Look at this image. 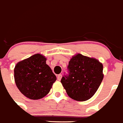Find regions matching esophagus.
Returning <instances> with one entry per match:
<instances>
[{"mask_svg":"<svg viewBox=\"0 0 123 123\" xmlns=\"http://www.w3.org/2000/svg\"><path fill=\"white\" fill-rule=\"evenodd\" d=\"M57 80H58L59 81H60L61 79V78H62V75L61 74H59L58 75V76H57Z\"/></svg>","mask_w":123,"mask_h":123,"instance_id":"34e87169","label":"esophagus"}]
</instances>
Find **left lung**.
Here are the masks:
<instances>
[{"instance_id":"left-lung-1","label":"left lung","mask_w":123,"mask_h":123,"mask_svg":"<svg viewBox=\"0 0 123 123\" xmlns=\"http://www.w3.org/2000/svg\"><path fill=\"white\" fill-rule=\"evenodd\" d=\"M103 64L98 59L76 54L69 62L68 76L61 82L70 98L86 101L94 95L103 80Z\"/></svg>"}]
</instances>
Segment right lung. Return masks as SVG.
Listing matches in <instances>:
<instances>
[{
  "label": "right lung",
  "mask_w": 123,
  "mask_h": 123,
  "mask_svg": "<svg viewBox=\"0 0 123 123\" xmlns=\"http://www.w3.org/2000/svg\"><path fill=\"white\" fill-rule=\"evenodd\" d=\"M46 58L36 54L18 62L14 68V79L20 92L31 100H39L49 93L56 77Z\"/></svg>",
  "instance_id": "add662e5"
}]
</instances>
